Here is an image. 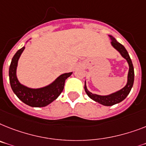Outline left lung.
I'll return each mask as SVG.
<instances>
[{
  "label": "left lung",
  "mask_w": 146,
  "mask_h": 146,
  "mask_svg": "<svg viewBox=\"0 0 146 146\" xmlns=\"http://www.w3.org/2000/svg\"><path fill=\"white\" fill-rule=\"evenodd\" d=\"M110 39L112 41V45L121 54V55L123 56L124 58L126 59V60L128 62V65H129V72H128V75H127V83L126 84V86L124 88H122L121 90H119V91H118V92L110 94L109 96H98V95H96V94L90 92V91H88L86 86V81H85L84 89H85V91H86L87 96L90 98H92V100H94L95 102H98L99 104H103L104 106L114 105L115 104L119 103V102H122L124 99H125V98L127 97V95L131 92V88L133 86V80H134L133 66L127 50L125 49V48L122 44L118 42L117 41L115 40V38H113L112 36H110Z\"/></svg>",
  "instance_id": "obj_1"
}]
</instances>
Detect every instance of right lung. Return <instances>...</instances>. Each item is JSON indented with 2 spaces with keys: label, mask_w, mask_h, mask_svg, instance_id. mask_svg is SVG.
<instances>
[{
  "label": "right lung",
  "mask_w": 146,
  "mask_h": 146,
  "mask_svg": "<svg viewBox=\"0 0 146 146\" xmlns=\"http://www.w3.org/2000/svg\"><path fill=\"white\" fill-rule=\"evenodd\" d=\"M25 47L19 49L12 59L9 69V83L14 93L25 104L31 107L41 108L45 107L56 99L64 89L65 81L72 74V72L62 74L56 78L52 84L39 89H31L19 83L16 77V68L18 60Z\"/></svg>",
  "instance_id": "add662e5"
}]
</instances>
